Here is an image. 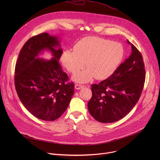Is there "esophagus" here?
Segmentation results:
<instances>
[{
    "instance_id": "obj_1",
    "label": "esophagus",
    "mask_w": 160,
    "mask_h": 160,
    "mask_svg": "<svg viewBox=\"0 0 160 160\" xmlns=\"http://www.w3.org/2000/svg\"><path fill=\"white\" fill-rule=\"evenodd\" d=\"M75 88L77 89V90H79L83 87H84V85H80V84H76L75 86Z\"/></svg>"
}]
</instances>
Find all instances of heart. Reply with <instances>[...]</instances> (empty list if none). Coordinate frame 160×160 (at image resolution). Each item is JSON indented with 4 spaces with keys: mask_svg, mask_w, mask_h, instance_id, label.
I'll return each instance as SVG.
<instances>
[{
    "mask_svg": "<svg viewBox=\"0 0 160 160\" xmlns=\"http://www.w3.org/2000/svg\"><path fill=\"white\" fill-rule=\"evenodd\" d=\"M125 56L123 45L117 42L97 37L82 38L74 45V51L66 50L61 62L70 73L75 74L86 66V70L73 76V79L86 83L94 77L99 80L110 77L122 63Z\"/></svg>",
    "mask_w": 160,
    "mask_h": 160,
    "instance_id": "1",
    "label": "heart"
}]
</instances>
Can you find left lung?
Segmentation results:
<instances>
[{
    "mask_svg": "<svg viewBox=\"0 0 160 160\" xmlns=\"http://www.w3.org/2000/svg\"><path fill=\"white\" fill-rule=\"evenodd\" d=\"M132 53L110 77L92 85V96L87 104L90 115L101 123L123 118L138 102L142 94L146 71L142 56L128 40Z\"/></svg>",
    "mask_w": 160,
    "mask_h": 160,
    "instance_id": "1",
    "label": "left lung"
}]
</instances>
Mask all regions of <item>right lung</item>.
Segmentation results:
<instances>
[{"label": "right lung", "instance_id": "add662e5", "mask_svg": "<svg viewBox=\"0 0 160 160\" xmlns=\"http://www.w3.org/2000/svg\"><path fill=\"white\" fill-rule=\"evenodd\" d=\"M56 47H59L57 50ZM44 50L53 55L50 60L37 58ZM62 54L58 37L42 33L28 39L22 46L15 66L14 84L18 96L27 109L45 121L59 118L74 94L59 60Z\"/></svg>", "mask_w": 160, "mask_h": 160}]
</instances>
